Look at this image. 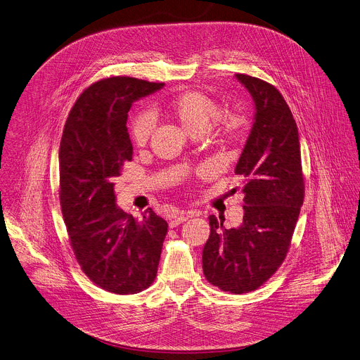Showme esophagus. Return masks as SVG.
<instances>
[{"mask_svg":"<svg viewBox=\"0 0 360 360\" xmlns=\"http://www.w3.org/2000/svg\"><path fill=\"white\" fill-rule=\"evenodd\" d=\"M187 214L186 212H183V211H177L172 218H170V222H169V226L170 228H176L177 225H180V224H183V222H186L187 221Z\"/></svg>","mask_w":360,"mask_h":360,"instance_id":"34e87169","label":"esophagus"}]
</instances>
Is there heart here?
Masks as SVG:
<instances>
[{
  "mask_svg": "<svg viewBox=\"0 0 360 360\" xmlns=\"http://www.w3.org/2000/svg\"><path fill=\"white\" fill-rule=\"evenodd\" d=\"M169 110L180 125L193 135L204 134L210 129L211 122L218 118L215 138L222 146H236L246 136V120L235 112L218 117L219 105L202 93L184 91L172 100ZM152 131L153 121L149 114L138 112L132 117L129 136L135 145H146Z\"/></svg>",
  "mask_w": 360,
  "mask_h": 360,
  "instance_id": "heart-1",
  "label": "heart"
}]
</instances>
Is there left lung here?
Wrapping results in <instances>:
<instances>
[{"label":"left lung","mask_w":360,"mask_h":360,"mask_svg":"<svg viewBox=\"0 0 360 360\" xmlns=\"http://www.w3.org/2000/svg\"><path fill=\"white\" fill-rule=\"evenodd\" d=\"M236 79L256 107L235 167L245 177L243 222L226 229L215 215L208 217L202 271L219 290L243 294L264 284L285 259L304 201V177L298 129L280 91L257 77Z\"/></svg>","instance_id":"8db88e82"}]
</instances>
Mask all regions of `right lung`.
<instances>
[{"label": "right lung", "instance_id": "1", "mask_svg": "<svg viewBox=\"0 0 360 360\" xmlns=\"http://www.w3.org/2000/svg\"><path fill=\"white\" fill-rule=\"evenodd\" d=\"M163 86L128 76L93 83L75 103L60 141L59 198L70 245L84 274L114 294L153 283L167 233L152 208L141 221L118 208L112 183L132 160V103Z\"/></svg>", "mask_w": 360, "mask_h": 360}]
</instances>
